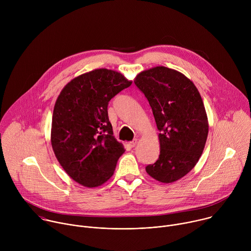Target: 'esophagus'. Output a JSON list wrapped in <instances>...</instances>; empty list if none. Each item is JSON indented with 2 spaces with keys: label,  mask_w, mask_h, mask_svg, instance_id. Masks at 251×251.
<instances>
[{
  "label": "esophagus",
  "mask_w": 251,
  "mask_h": 251,
  "mask_svg": "<svg viewBox=\"0 0 251 251\" xmlns=\"http://www.w3.org/2000/svg\"><path fill=\"white\" fill-rule=\"evenodd\" d=\"M137 142H138V140H137V139H134L133 141H131V142L129 143V146H130L131 148H134V147L137 145Z\"/></svg>",
  "instance_id": "34e87169"
}]
</instances>
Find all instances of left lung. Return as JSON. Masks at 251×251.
Wrapping results in <instances>:
<instances>
[{"instance_id": "obj_1", "label": "left lung", "mask_w": 251, "mask_h": 251, "mask_svg": "<svg viewBox=\"0 0 251 251\" xmlns=\"http://www.w3.org/2000/svg\"><path fill=\"white\" fill-rule=\"evenodd\" d=\"M145 95L160 131V155L146 172L161 183L187 175L203 151L208 123L195 84L176 70L157 66L142 71L134 80Z\"/></svg>"}]
</instances>
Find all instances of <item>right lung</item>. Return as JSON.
<instances>
[{"mask_svg":"<svg viewBox=\"0 0 251 251\" xmlns=\"http://www.w3.org/2000/svg\"><path fill=\"white\" fill-rule=\"evenodd\" d=\"M131 84L121 74L100 68L71 80L57 97L51 146L67 175L84 187L108 181L124 153L113 136L107 107Z\"/></svg>","mask_w":251,"mask_h":251,"instance_id":"add662e5","label":"right lung"}]
</instances>
